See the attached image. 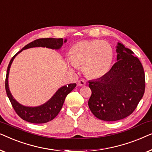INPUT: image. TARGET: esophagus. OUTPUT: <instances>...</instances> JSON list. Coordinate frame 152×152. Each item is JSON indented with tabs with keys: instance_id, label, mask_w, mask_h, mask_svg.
I'll list each match as a JSON object with an SVG mask.
<instances>
[{
	"instance_id": "34e87169",
	"label": "esophagus",
	"mask_w": 152,
	"mask_h": 152,
	"mask_svg": "<svg viewBox=\"0 0 152 152\" xmlns=\"http://www.w3.org/2000/svg\"><path fill=\"white\" fill-rule=\"evenodd\" d=\"M77 85L79 86H84L86 85V81L83 80H80L78 81L77 82Z\"/></svg>"
}]
</instances>
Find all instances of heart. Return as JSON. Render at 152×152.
Returning <instances> with one entry per match:
<instances>
[{
	"instance_id": "b5f03b06",
	"label": "heart",
	"mask_w": 152,
	"mask_h": 152,
	"mask_svg": "<svg viewBox=\"0 0 152 152\" xmlns=\"http://www.w3.org/2000/svg\"><path fill=\"white\" fill-rule=\"evenodd\" d=\"M113 52L106 41L84 40L76 43L70 53L71 65L84 67L85 74L91 78L104 76L111 68Z\"/></svg>"
}]
</instances>
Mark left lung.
<instances>
[{
  "instance_id": "left-lung-1",
  "label": "left lung",
  "mask_w": 152,
  "mask_h": 152,
  "mask_svg": "<svg viewBox=\"0 0 152 152\" xmlns=\"http://www.w3.org/2000/svg\"><path fill=\"white\" fill-rule=\"evenodd\" d=\"M117 62L104 76L89 81V109L95 117L116 121L131 115L144 95L145 72L138 57L122 43L117 45Z\"/></svg>"
}]
</instances>
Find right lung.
Here are the masks:
<instances>
[{"label":"right lung","instance_id":"add662e5","mask_svg":"<svg viewBox=\"0 0 152 152\" xmlns=\"http://www.w3.org/2000/svg\"><path fill=\"white\" fill-rule=\"evenodd\" d=\"M66 41V39L64 41V42ZM63 39L43 38L37 39L23 48V49L18 51L10 60L5 78L6 93H7L8 98L12 104V107L14 108V111L20 118L27 122L34 124H41L45 123V122L53 120L61 111L66 97L67 96L68 93H70L75 88L76 84H70L68 86H64L60 88L56 92L55 94L52 97V98L49 99L44 104L37 107H24V106L20 104L13 98L10 91L9 86H8V76H9L10 68L12 61L16 56L23 51V50L33 47H46L52 49H59L63 45Z\"/></svg>","mask_w":152,"mask_h":152}]
</instances>
